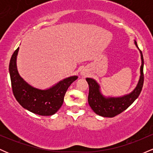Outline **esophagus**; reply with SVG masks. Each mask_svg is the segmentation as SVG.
<instances>
[{
	"instance_id": "obj_1",
	"label": "esophagus",
	"mask_w": 153,
	"mask_h": 153,
	"mask_svg": "<svg viewBox=\"0 0 153 153\" xmlns=\"http://www.w3.org/2000/svg\"><path fill=\"white\" fill-rule=\"evenodd\" d=\"M80 75H82V76H86L88 75V73L85 71H84V70H82V71H80Z\"/></svg>"
}]
</instances>
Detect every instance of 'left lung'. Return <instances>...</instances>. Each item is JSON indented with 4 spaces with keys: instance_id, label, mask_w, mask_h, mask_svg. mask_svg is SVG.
Listing matches in <instances>:
<instances>
[{
    "instance_id": "left-lung-1",
    "label": "left lung",
    "mask_w": 153,
    "mask_h": 153,
    "mask_svg": "<svg viewBox=\"0 0 153 153\" xmlns=\"http://www.w3.org/2000/svg\"><path fill=\"white\" fill-rule=\"evenodd\" d=\"M134 45L140 50L136 41H134ZM140 52L142 60L140 79L136 88L129 94L124 95L119 97H106L101 92L99 84L96 82V80L91 78H86V81L89 85L88 101L91 108L96 114L103 117H115L127 109L140 96L144 82V59L143 53L140 50Z\"/></svg>"
}]
</instances>
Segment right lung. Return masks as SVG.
<instances>
[{"mask_svg": "<svg viewBox=\"0 0 153 153\" xmlns=\"http://www.w3.org/2000/svg\"><path fill=\"white\" fill-rule=\"evenodd\" d=\"M19 50V47L12 54L9 63L12 90L16 99L23 108L36 114H54L62 106L68 88L78 77L77 75L68 77L45 90L31 86L20 76L17 70Z\"/></svg>", "mask_w": 153, "mask_h": 153, "instance_id": "1", "label": "right lung"}]
</instances>
